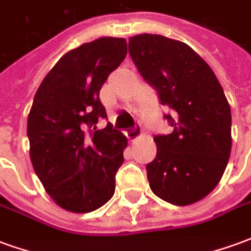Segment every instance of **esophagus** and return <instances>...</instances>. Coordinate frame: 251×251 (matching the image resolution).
<instances>
[{"mask_svg":"<svg viewBox=\"0 0 251 251\" xmlns=\"http://www.w3.org/2000/svg\"><path fill=\"white\" fill-rule=\"evenodd\" d=\"M125 134H126V137H127V138H129V140L133 142V141H136L137 138L141 136V130H140V127H138V126H136V127H133V129L126 130Z\"/></svg>","mask_w":251,"mask_h":251,"instance_id":"1","label":"esophagus"}]
</instances>
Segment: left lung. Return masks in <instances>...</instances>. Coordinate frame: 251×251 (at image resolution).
I'll use <instances>...</instances> for the list:
<instances>
[{
  "label": "left lung",
  "instance_id": "8db88e82",
  "mask_svg": "<svg viewBox=\"0 0 251 251\" xmlns=\"http://www.w3.org/2000/svg\"><path fill=\"white\" fill-rule=\"evenodd\" d=\"M137 70L160 102L171 134L154 136L157 154L147 165L153 194L175 205L199 201L221 181L231 152V110L211 67L185 43L142 33L129 39Z\"/></svg>",
  "mask_w": 251,
  "mask_h": 251
}]
</instances>
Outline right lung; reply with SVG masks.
Instances as JSON below:
<instances>
[{"mask_svg":"<svg viewBox=\"0 0 251 251\" xmlns=\"http://www.w3.org/2000/svg\"><path fill=\"white\" fill-rule=\"evenodd\" d=\"M127 53L125 39L100 37L63 55L37 88L26 133L33 169L62 208L84 214L107 203L127 140L99 99L106 79Z\"/></svg>","mask_w":251,"mask_h":251,"instance_id":"obj_1","label":"right lung"}]
</instances>
